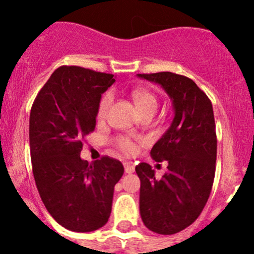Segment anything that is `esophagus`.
<instances>
[{"label":"esophagus","mask_w":254,"mask_h":254,"mask_svg":"<svg viewBox=\"0 0 254 254\" xmlns=\"http://www.w3.org/2000/svg\"><path fill=\"white\" fill-rule=\"evenodd\" d=\"M124 170H125V173H127V175L135 172V167H134V165H132L131 162H125L124 163Z\"/></svg>","instance_id":"1"}]
</instances>
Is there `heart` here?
<instances>
[{"label":"heart","instance_id":"b5f03b06","mask_svg":"<svg viewBox=\"0 0 254 254\" xmlns=\"http://www.w3.org/2000/svg\"><path fill=\"white\" fill-rule=\"evenodd\" d=\"M132 99H134V103L136 106L137 111L140 113L146 112V111H155L157 109L158 102L157 98L155 97V94H152L151 92L143 91V89H135L131 93ZM112 103V97L109 94H107L106 97H103V99L101 101L98 109V118L99 119H104L108 114L109 107ZM118 146H119L120 150L123 151L127 155H134L137 150L136 143L132 141L130 137L123 136L118 139Z\"/></svg>","mask_w":254,"mask_h":254}]
</instances>
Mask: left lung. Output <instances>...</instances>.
<instances>
[{"instance_id":"obj_1","label":"left lung","mask_w":254,"mask_h":254,"mask_svg":"<svg viewBox=\"0 0 254 254\" xmlns=\"http://www.w3.org/2000/svg\"><path fill=\"white\" fill-rule=\"evenodd\" d=\"M137 77L160 84L175 111L171 127L151 150L153 160L167 161V172L158 179L148 163L135 168L141 182L143 224L156 234L173 235L198 219L211 193L217 148L212 104L186 76L157 72Z\"/></svg>"}]
</instances>
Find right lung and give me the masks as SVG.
Wrapping results in <instances>:
<instances>
[{"instance_id": "obj_1", "label": "right lung", "mask_w": 254, "mask_h": 254, "mask_svg": "<svg viewBox=\"0 0 254 254\" xmlns=\"http://www.w3.org/2000/svg\"><path fill=\"white\" fill-rule=\"evenodd\" d=\"M114 75L79 66L56 68L38 93L29 118L33 175L43 203L58 224L91 232L108 222L114 186L124 167L104 156L82 160V140L96 127L102 94Z\"/></svg>"}]
</instances>
